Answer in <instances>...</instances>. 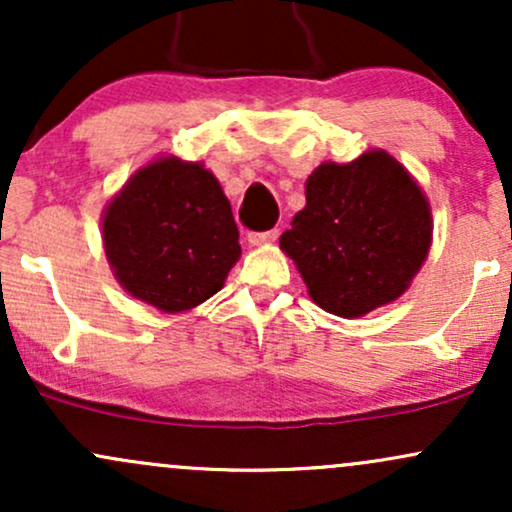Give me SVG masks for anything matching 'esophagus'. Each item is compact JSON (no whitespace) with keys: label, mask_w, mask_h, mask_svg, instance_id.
Wrapping results in <instances>:
<instances>
[{"label":"esophagus","mask_w":512,"mask_h":512,"mask_svg":"<svg viewBox=\"0 0 512 512\" xmlns=\"http://www.w3.org/2000/svg\"><path fill=\"white\" fill-rule=\"evenodd\" d=\"M279 238V231H264V233H248V243L250 245H267V243H274V240Z\"/></svg>","instance_id":"34e87169"}]
</instances>
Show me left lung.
Segmentation results:
<instances>
[{
    "instance_id": "8db88e82",
    "label": "left lung",
    "mask_w": 512,
    "mask_h": 512,
    "mask_svg": "<svg viewBox=\"0 0 512 512\" xmlns=\"http://www.w3.org/2000/svg\"><path fill=\"white\" fill-rule=\"evenodd\" d=\"M433 243L431 204L395 156L373 149L320 163L279 248L327 313L361 317L397 301Z\"/></svg>"
}]
</instances>
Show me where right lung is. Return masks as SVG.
I'll list each match as a JSON object with an SVG mask.
<instances>
[{
    "label": "right lung",
    "instance_id": "1",
    "mask_svg": "<svg viewBox=\"0 0 512 512\" xmlns=\"http://www.w3.org/2000/svg\"><path fill=\"white\" fill-rule=\"evenodd\" d=\"M117 284L161 313H185L223 289L240 257L231 202L204 163L158 156L103 209Z\"/></svg>",
    "mask_w": 512,
    "mask_h": 512
}]
</instances>
